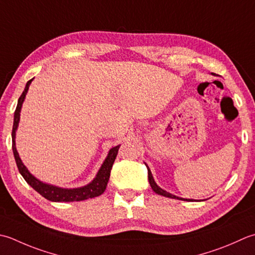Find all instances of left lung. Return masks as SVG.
Instances as JSON below:
<instances>
[{"label": "left lung", "instance_id": "8db88e82", "mask_svg": "<svg viewBox=\"0 0 255 255\" xmlns=\"http://www.w3.org/2000/svg\"><path fill=\"white\" fill-rule=\"evenodd\" d=\"M146 166H147V164H146ZM147 168H148V166H147ZM148 180H149V183H150V187L152 188V190L156 192V193L160 194V196L167 197V198H171V199H178V200H183V201H193L192 199H183V198H180V197H177V196H174V194L169 193L166 190H163V189H161L156 183V181H154V179L152 177V173H151L150 169H149V168H148Z\"/></svg>", "mask_w": 255, "mask_h": 255}]
</instances>
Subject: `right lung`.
<instances>
[{
	"mask_svg": "<svg viewBox=\"0 0 255 255\" xmlns=\"http://www.w3.org/2000/svg\"><path fill=\"white\" fill-rule=\"evenodd\" d=\"M32 81L33 78L26 83L24 92L22 93L21 97L18 98L17 106L14 113V122H13V129H12V149H13L14 158H15V161H16V166L18 168L19 173L22 174V177L25 179V181H26L35 191H37L42 197L47 199L49 201H54V202L83 201V200H86V199L101 196V194L106 190L109 177H111V170L113 168L115 159L117 157L118 149L121 147V144H118L116 147H113L111 150H109L106 159H105L101 168H99L96 177H95L91 182L84 187L73 188V189L56 187V186H53V184L45 183L41 180H38L36 177H34L33 174L28 171V169L25 167V164L21 160V158H19V154L16 150V146H15V137H16V130L19 123V116H21L22 105L24 103L25 96H26L29 85H31Z\"/></svg>",
	"mask_w": 255,
	"mask_h": 255,
	"instance_id": "obj_1",
	"label": "right lung"
}]
</instances>
